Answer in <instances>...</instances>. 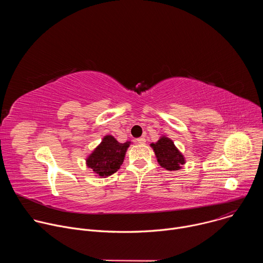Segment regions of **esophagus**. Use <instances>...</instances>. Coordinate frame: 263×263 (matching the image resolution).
<instances>
[{"mask_svg": "<svg viewBox=\"0 0 263 263\" xmlns=\"http://www.w3.org/2000/svg\"><path fill=\"white\" fill-rule=\"evenodd\" d=\"M136 141H137V143L143 144V143H145V138L144 137H139V138L136 139Z\"/></svg>", "mask_w": 263, "mask_h": 263, "instance_id": "obj_1", "label": "esophagus"}]
</instances>
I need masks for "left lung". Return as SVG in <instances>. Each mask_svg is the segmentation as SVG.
Here are the masks:
<instances>
[{"label":"left lung","mask_w":263,"mask_h":263,"mask_svg":"<svg viewBox=\"0 0 263 263\" xmlns=\"http://www.w3.org/2000/svg\"><path fill=\"white\" fill-rule=\"evenodd\" d=\"M149 145L153 148L157 162L166 171H179L186 163L184 155L179 151L174 141L165 135L160 136L155 143L152 142Z\"/></svg>","instance_id":"1"}]
</instances>
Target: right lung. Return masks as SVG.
I'll list each match as a JSON object with an SVG mask.
<instances>
[{"instance_id": "add662e5", "label": "right lung", "mask_w": 263, "mask_h": 263, "mask_svg": "<svg viewBox=\"0 0 263 263\" xmlns=\"http://www.w3.org/2000/svg\"><path fill=\"white\" fill-rule=\"evenodd\" d=\"M131 141L119 142L112 135H105L101 143L87 156L86 165L95 176L107 178L118 172L124 162Z\"/></svg>"}]
</instances>
